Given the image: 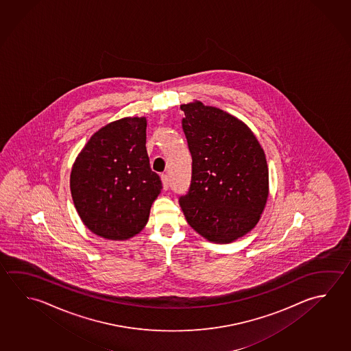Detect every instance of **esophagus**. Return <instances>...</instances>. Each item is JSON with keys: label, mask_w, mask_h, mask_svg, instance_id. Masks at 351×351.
<instances>
[{"label": "esophagus", "mask_w": 351, "mask_h": 351, "mask_svg": "<svg viewBox=\"0 0 351 351\" xmlns=\"http://www.w3.org/2000/svg\"><path fill=\"white\" fill-rule=\"evenodd\" d=\"M161 181H162L164 190H167L169 186H170V180H169V176H167V173H162V175H161Z\"/></svg>", "instance_id": "1"}]
</instances>
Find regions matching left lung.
<instances>
[{
    "mask_svg": "<svg viewBox=\"0 0 351 351\" xmlns=\"http://www.w3.org/2000/svg\"><path fill=\"white\" fill-rule=\"evenodd\" d=\"M192 156L190 187L178 203L191 227L213 243H230L256 226L269 193L264 150L252 130L219 108L180 107Z\"/></svg>",
    "mask_w": 351,
    "mask_h": 351,
    "instance_id": "obj_1",
    "label": "left lung"
}]
</instances>
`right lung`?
<instances>
[{
	"mask_svg": "<svg viewBox=\"0 0 351 351\" xmlns=\"http://www.w3.org/2000/svg\"><path fill=\"white\" fill-rule=\"evenodd\" d=\"M147 119L123 118L96 132L75 161L70 189L93 233L128 239L145 227L162 184L150 167Z\"/></svg>",
	"mask_w": 351,
	"mask_h": 351,
	"instance_id": "1",
	"label": "right lung"
}]
</instances>
